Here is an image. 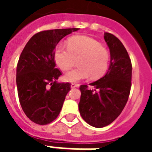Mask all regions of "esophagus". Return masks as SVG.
Returning <instances> with one entry per match:
<instances>
[{
    "instance_id": "1",
    "label": "esophagus",
    "mask_w": 152,
    "mask_h": 152,
    "mask_svg": "<svg viewBox=\"0 0 152 152\" xmlns=\"http://www.w3.org/2000/svg\"><path fill=\"white\" fill-rule=\"evenodd\" d=\"M77 87H79V84H76V83H72V84H71V88H72V89L77 88Z\"/></svg>"
}]
</instances>
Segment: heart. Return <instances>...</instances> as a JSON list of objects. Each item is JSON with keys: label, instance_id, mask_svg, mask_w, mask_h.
<instances>
[{"label": "heart", "instance_id": "1", "mask_svg": "<svg viewBox=\"0 0 152 152\" xmlns=\"http://www.w3.org/2000/svg\"><path fill=\"white\" fill-rule=\"evenodd\" d=\"M66 46L60 44L54 50V61L63 71L70 69L77 58V66L64 75V80L77 82L87 79L99 78L107 71L110 53L106 48L94 38L86 36H75L68 39Z\"/></svg>", "mask_w": 152, "mask_h": 152}]
</instances>
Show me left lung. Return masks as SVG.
Here are the masks:
<instances>
[{"instance_id": "left-lung-1", "label": "left lung", "mask_w": 152, "mask_h": 152, "mask_svg": "<svg viewBox=\"0 0 152 152\" xmlns=\"http://www.w3.org/2000/svg\"><path fill=\"white\" fill-rule=\"evenodd\" d=\"M104 40L110 50L108 71L99 80L82 85L79 102L80 114L90 125L102 128L120 115L127 103L131 89L132 64L123 44L114 35L105 32Z\"/></svg>"}]
</instances>
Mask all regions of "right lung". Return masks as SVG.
Returning <instances> with one entry per match:
<instances>
[{"label":"right lung","mask_w":152,"mask_h":152,"mask_svg":"<svg viewBox=\"0 0 152 152\" xmlns=\"http://www.w3.org/2000/svg\"><path fill=\"white\" fill-rule=\"evenodd\" d=\"M79 28L42 31L35 34L22 51L16 73L23 111L32 122L44 125L59 115L70 83H58L62 73L55 68L54 49L64 37Z\"/></svg>","instance_id":"1"}]
</instances>
